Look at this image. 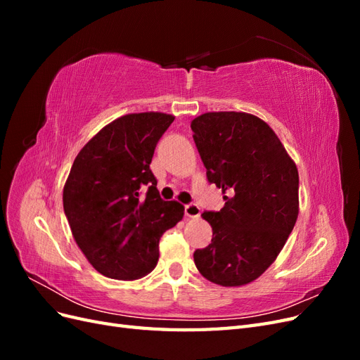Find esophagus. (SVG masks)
Segmentation results:
<instances>
[{
	"label": "esophagus",
	"instance_id": "1",
	"mask_svg": "<svg viewBox=\"0 0 360 360\" xmlns=\"http://www.w3.org/2000/svg\"><path fill=\"white\" fill-rule=\"evenodd\" d=\"M184 214H186L188 217H192V219H197V217H200L201 214V209L197 205V204H188L184 205Z\"/></svg>",
	"mask_w": 360,
	"mask_h": 360
}]
</instances>
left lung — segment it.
Listing matches in <instances>:
<instances>
[{"instance_id":"left-lung-1","label":"left lung","mask_w":360,"mask_h":360,"mask_svg":"<svg viewBox=\"0 0 360 360\" xmlns=\"http://www.w3.org/2000/svg\"><path fill=\"white\" fill-rule=\"evenodd\" d=\"M191 129L207 179L225 200L219 212L201 214L213 237L195 250V266L213 284L246 285L271 266L297 221V167L257 115L205 112Z\"/></svg>"}]
</instances>
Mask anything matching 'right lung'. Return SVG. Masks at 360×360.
Masks as SVG:
<instances>
[{
    "instance_id": "1",
    "label": "right lung",
    "mask_w": 360,
    "mask_h": 360,
    "mask_svg": "<svg viewBox=\"0 0 360 360\" xmlns=\"http://www.w3.org/2000/svg\"><path fill=\"white\" fill-rule=\"evenodd\" d=\"M172 122L174 115L153 111L118 117L81 148L64 183L75 242L106 278L147 276L158 264L159 238L183 219L184 207L159 197L150 169Z\"/></svg>"
}]
</instances>
